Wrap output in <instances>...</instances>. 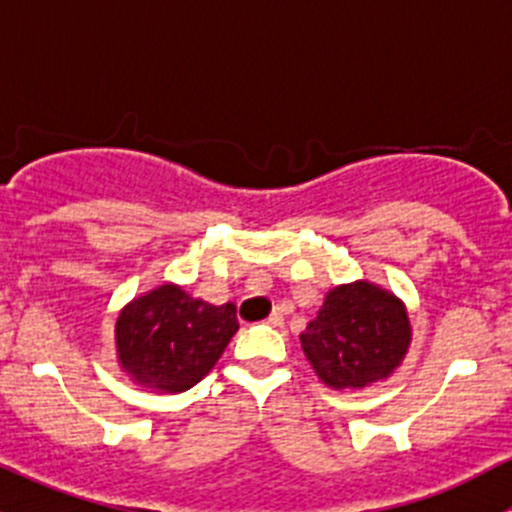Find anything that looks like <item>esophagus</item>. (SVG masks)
Returning a JSON list of instances; mask_svg holds the SVG:
<instances>
[{
	"instance_id": "esophagus-1",
	"label": "esophagus",
	"mask_w": 512,
	"mask_h": 512,
	"mask_svg": "<svg viewBox=\"0 0 512 512\" xmlns=\"http://www.w3.org/2000/svg\"><path fill=\"white\" fill-rule=\"evenodd\" d=\"M267 322H270L272 327H282V324H285V317H282V312H272Z\"/></svg>"
}]
</instances>
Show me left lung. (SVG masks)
<instances>
[{"mask_svg": "<svg viewBox=\"0 0 512 512\" xmlns=\"http://www.w3.org/2000/svg\"><path fill=\"white\" fill-rule=\"evenodd\" d=\"M304 356L332 389H364L404 361L411 322L389 289L359 280L329 289L317 317L299 334Z\"/></svg>", "mask_w": 512, "mask_h": 512, "instance_id": "obj_1", "label": "left lung"}]
</instances>
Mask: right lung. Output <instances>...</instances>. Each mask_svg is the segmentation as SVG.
<instances>
[{"mask_svg": "<svg viewBox=\"0 0 512 512\" xmlns=\"http://www.w3.org/2000/svg\"><path fill=\"white\" fill-rule=\"evenodd\" d=\"M237 329L232 302L215 307L165 282L118 314V364L136 384L178 394L218 364Z\"/></svg>", "mask_w": 512, "mask_h": 512, "instance_id": "right-lung-1", "label": "right lung"}]
</instances>
